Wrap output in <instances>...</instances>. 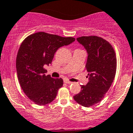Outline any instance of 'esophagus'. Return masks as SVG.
I'll return each instance as SVG.
<instances>
[{"mask_svg":"<svg viewBox=\"0 0 133 133\" xmlns=\"http://www.w3.org/2000/svg\"><path fill=\"white\" fill-rule=\"evenodd\" d=\"M64 82H65V84H72L71 82L69 81V80H64Z\"/></svg>","mask_w":133,"mask_h":133,"instance_id":"34e87169","label":"esophagus"}]
</instances>
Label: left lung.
Returning <instances> with one entry per match:
<instances>
[{
  "instance_id": "left-lung-1",
  "label": "left lung",
  "mask_w": 133,
  "mask_h": 133,
  "mask_svg": "<svg viewBox=\"0 0 133 133\" xmlns=\"http://www.w3.org/2000/svg\"><path fill=\"white\" fill-rule=\"evenodd\" d=\"M88 52L85 68L89 76L86 85L73 96L82 106H92L101 101L108 91L116 71V53L111 44L97 36H83L76 38Z\"/></svg>"
}]
</instances>
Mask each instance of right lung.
<instances>
[{
  "label": "right lung",
  "instance_id": "obj_1",
  "mask_svg": "<svg viewBox=\"0 0 133 133\" xmlns=\"http://www.w3.org/2000/svg\"><path fill=\"white\" fill-rule=\"evenodd\" d=\"M75 41L71 37L37 32L22 42L16 59L17 76L24 92L35 104L45 105L56 98L64 84L63 80L45 75L44 65L51 63L58 48Z\"/></svg>",
  "mask_w": 133,
  "mask_h": 133
}]
</instances>
